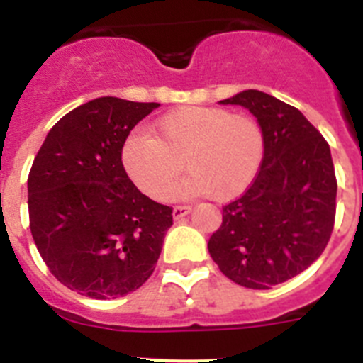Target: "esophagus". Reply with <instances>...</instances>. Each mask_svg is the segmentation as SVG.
Segmentation results:
<instances>
[{"instance_id": "34e87169", "label": "esophagus", "mask_w": 363, "mask_h": 363, "mask_svg": "<svg viewBox=\"0 0 363 363\" xmlns=\"http://www.w3.org/2000/svg\"><path fill=\"white\" fill-rule=\"evenodd\" d=\"M191 213V205H176L174 209H172V216L174 220H182L184 216Z\"/></svg>"}]
</instances>
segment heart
Instances as JSON below:
<instances>
[{"mask_svg":"<svg viewBox=\"0 0 363 363\" xmlns=\"http://www.w3.org/2000/svg\"><path fill=\"white\" fill-rule=\"evenodd\" d=\"M264 147V130L255 118L225 108L184 107L160 118L152 134H130L121 147V163L152 200L169 196L184 167L189 176L172 196L211 194L223 201L252 184Z\"/></svg>","mask_w":363,"mask_h":363,"instance_id":"1","label":"heart"}]
</instances>
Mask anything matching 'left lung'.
I'll use <instances>...</instances> for the list:
<instances>
[{
    "mask_svg": "<svg viewBox=\"0 0 363 363\" xmlns=\"http://www.w3.org/2000/svg\"><path fill=\"white\" fill-rule=\"evenodd\" d=\"M220 104L249 108L265 147L258 174L221 207L207 247L234 284L271 289L306 271L329 243L338 187L331 149L296 107L265 92L251 89Z\"/></svg>",
    "mask_w": 363,
    "mask_h": 363,
    "instance_id": "obj_1",
    "label": "left lung"
}]
</instances>
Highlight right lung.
I'll return each instance as SVG.
<instances>
[{"label":"right lung","instance_id":"1","mask_svg":"<svg viewBox=\"0 0 363 363\" xmlns=\"http://www.w3.org/2000/svg\"><path fill=\"white\" fill-rule=\"evenodd\" d=\"M160 104L96 98L54 125L28 172V220L57 281L96 300L140 289L154 272L172 207L130 182L121 147Z\"/></svg>","mask_w":363,"mask_h":363}]
</instances>
